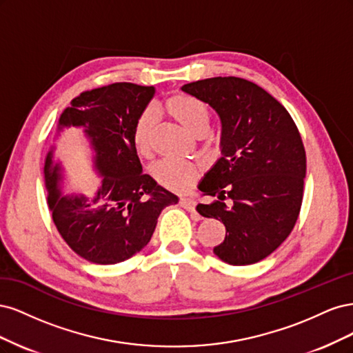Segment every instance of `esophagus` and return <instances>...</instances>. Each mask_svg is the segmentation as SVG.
Returning a JSON list of instances; mask_svg holds the SVG:
<instances>
[{
	"label": "esophagus",
	"instance_id": "1",
	"mask_svg": "<svg viewBox=\"0 0 353 353\" xmlns=\"http://www.w3.org/2000/svg\"><path fill=\"white\" fill-rule=\"evenodd\" d=\"M179 205L183 206L184 209H187L188 212L196 213V205H197V201H196L194 199H191V197H181V199H179Z\"/></svg>",
	"mask_w": 353,
	"mask_h": 353
}]
</instances>
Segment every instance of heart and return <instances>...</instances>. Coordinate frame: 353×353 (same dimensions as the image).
Listing matches in <instances>:
<instances>
[{
    "mask_svg": "<svg viewBox=\"0 0 353 353\" xmlns=\"http://www.w3.org/2000/svg\"><path fill=\"white\" fill-rule=\"evenodd\" d=\"M165 110L191 134H205L208 130L210 121L208 105L193 95H172L165 101ZM154 126L156 114L153 110L147 109L138 116L132 130V144L138 154H150ZM200 172L201 168L197 163L179 159H163L152 168V174L157 184L169 191H174V193L188 191L197 183Z\"/></svg>",
    "mask_w": 353,
    "mask_h": 353,
    "instance_id": "b5f03b06",
    "label": "heart"
}]
</instances>
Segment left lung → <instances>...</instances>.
<instances>
[{
	"mask_svg": "<svg viewBox=\"0 0 353 353\" xmlns=\"http://www.w3.org/2000/svg\"><path fill=\"white\" fill-rule=\"evenodd\" d=\"M181 90L208 103L222 123V157L199 184L216 200L199 203L197 212L227 230L213 253L234 266L259 262L290 236L301 212L302 137L284 105L248 79L209 78Z\"/></svg>",
	"mask_w": 353,
	"mask_h": 353,
	"instance_id": "obj_1",
	"label": "left lung"
}]
</instances>
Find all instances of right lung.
Wrapping results in <instances>:
<instances>
[{
  "label": "right lung",
  "mask_w": 353,
  "mask_h": 353,
  "mask_svg": "<svg viewBox=\"0 0 353 353\" xmlns=\"http://www.w3.org/2000/svg\"><path fill=\"white\" fill-rule=\"evenodd\" d=\"M154 87L116 82L81 92L61 113L59 131L82 126L91 141L94 168L103 176L94 199L63 196L61 166L48 152L44 165L48 208L60 236L88 262L113 265L132 258L150 241L157 218L178 197L143 172L132 130Z\"/></svg>",
  "instance_id": "1"
}]
</instances>
